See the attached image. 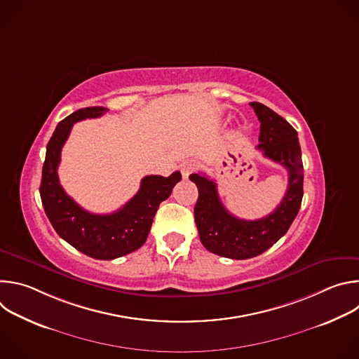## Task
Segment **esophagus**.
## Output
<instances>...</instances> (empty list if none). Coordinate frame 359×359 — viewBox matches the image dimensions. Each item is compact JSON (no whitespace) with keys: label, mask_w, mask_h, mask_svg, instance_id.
<instances>
[{"label":"esophagus","mask_w":359,"mask_h":359,"mask_svg":"<svg viewBox=\"0 0 359 359\" xmlns=\"http://www.w3.org/2000/svg\"><path fill=\"white\" fill-rule=\"evenodd\" d=\"M196 169H197V165L194 162H184L180 168L183 179H189V176L193 175L196 172Z\"/></svg>","instance_id":"1"}]
</instances>
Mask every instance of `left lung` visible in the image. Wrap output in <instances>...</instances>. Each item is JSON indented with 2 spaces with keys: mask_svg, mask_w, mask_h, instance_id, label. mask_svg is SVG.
Listing matches in <instances>:
<instances>
[{
  "mask_svg": "<svg viewBox=\"0 0 359 359\" xmlns=\"http://www.w3.org/2000/svg\"><path fill=\"white\" fill-rule=\"evenodd\" d=\"M250 105L260 121L257 149L288 172V187L276 210L257 220L238 219L223 206L216 182L200 173L190 176L198 190L194 220L201 244L233 260L255 257L276 244L298 215L304 194V168L297 130L260 102H251Z\"/></svg>",
  "mask_w": 359,
  "mask_h": 359,
  "instance_id": "8db88e82",
  "label": "left lung"
}]
</instances>
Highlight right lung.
<instances>
[{"label": "right lung", "mask_w": 359, "mask_h": 359, "mask_svg": "<svg viewBox=\"0 0 359 359\" xmlns=\"http://www.w3.org/2000/svg\"><path fill=\"white\" fill-rule=\"evenodd\" d=\"M109 109L90 107L79 109L61 121L46 144L39 194L43 210L61 238L96 260H114L140 248L150 231L159 204L166 200L180 172L169 177L150 175L140 182L139 191L119 210L93 215L82 209L62 189L58 179L61 150L74 123L99 118Z\"/></svg>", "instance_id": "obj_1"}]
</instances>
